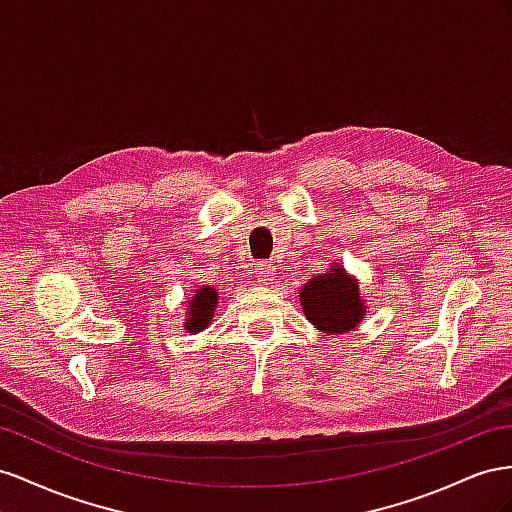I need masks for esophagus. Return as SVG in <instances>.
<instances>
[{
	"mask_svg": "<svg viewBox=\"0 0 512 512\" xmlns=\"http://www.w3.org/2000/svg\"><path fill=\"white\" fill-rule=\"evenodd\" d=\"M274 266L272 264H266V261H259V264H255V279L257 283H264L268 285L270 281H274Z\"/></svg>",
	"mask_w": 512,
	"mask_h": 512,
	"instance_id": "34e87169",
	"label": "esophagus"
}]
</instances>
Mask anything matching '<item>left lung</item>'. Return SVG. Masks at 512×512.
<instances>
[{
  "mask_svg": "<svg viewBox=\"0 0 512 512\" xmlns=\"http://www.w3.org/2000/svg\"><path fill=\"white\" fill-rule=\"evenodd\" d=\"M300 302L306 319L328 334L356 328L364 315L358 285L343 268H332L330 274L311 279L300 291Z\"/></svg>",
  "mask_w": 512,
  "mask_h": 512,
  "instance_id": "left-lung-1",
  "label": "left lung"
}]
</instances>
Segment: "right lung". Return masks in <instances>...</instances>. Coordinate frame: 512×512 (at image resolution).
<instances>
[{
	"mask_svg": "<svg viewBox=\"0 0 512 512\" xmlns=\"http://www.w3.org/2000/svg\"><path fill=\"white\" fill-rule=\"evenodd\" d=\"M218 291L212 287H201L197 294L191 300V311H188V319L184 321V326L188 332H199L210 324L212 311L216 306Z\"/></svg>",
	"mask_w": 512,
	"mask_h": 512,
	"instance_id": "add662e5",
	"label": "right lung"
}]
</instances>
